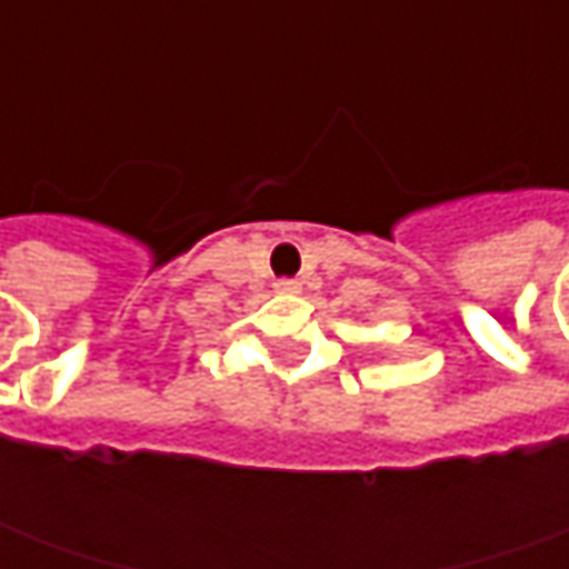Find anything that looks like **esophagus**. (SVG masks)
<instances>
[{
    "label": "esophagus",
    "mask_w": 569,
    "mask_h": 569,
    "mask_svg": "<svg viewBox=\"0 0 569 569\" xmlns=\"http://www.w3.org/2000/svg\"><path fill=\"white\" fill-rule=\"evenodd\" d=\"M277 292H283V296H299V292H302V283H299V280H277Z\"/></svg>",
    "instance_id": "1"
}]
</instances>
